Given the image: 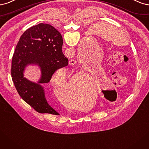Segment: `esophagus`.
Instances as JSON below:
<instances>
[{
	"mask_svg": "<svg viewBox=\"0 0 149 149\" xmlns=\"http://www.w3.org/2000/svg\"><path fill=\"white\" fill-rule=\"evenodd\" d=\"M76 63V61H75V60H74V59H72V60H70V61H69V64H70V65H74V64H75Z\"/></svg>",
	"mask_w": 149,
	"mask_h": 149,
	"instance_id": "1",
	"label": "esophagus"
}]
</instances>
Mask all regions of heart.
Masks as SVG:
<instances>
[{
	"instance_id": "1",
	"label": "heart",
	"mask_w": 149,
	"mask_h": 149,
	"mask_svg": "<svg viewBox=\"0 0 149 149\" xmlns=\"http://www.w3.org/2000/svg\"><path fill=\"white\" fill-rule=\"evenodd\" d=\"M66 74H67V73H66V71H65V69H61L59 70L54 74V75L53 76V77H52V82L55 84L54 82L56 81V80L59 79L60 77H63L64 78H65L66 77ZM81 76H82V75H81V74H79V75H73L71 77L70 81H69V83L68 84V88H65V89H66L68 91L69 90V93L72 92V90L75 88L77 82L78 80L80 78H81ZM60 84H55V86L56 87H57ZM61 87H62V85L61 86Z\"/></svg>"
}]
</instances>
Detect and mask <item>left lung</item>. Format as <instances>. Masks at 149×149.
I'll list each match as a JSON object with an SVG mask.
<instances>
[{"mask_svg":"<svg viewBox=\"0 0 149 149\" xmlns=\"http://www.w3.org/2000/svg\"><path fill=\"white\" fill-rule=\"evenodd\" d=\"M103 92V93H104V97L105 98H106L107 99H108V97H107V96L106 95V93H104V92Z\"/></svg>","mask_w":149,"mask_h":149,"instance_id":"1","label":"left lung"}]
</instances>
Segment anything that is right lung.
Here are the masks:
<instances>
[{
	"mask_svg": "<svg viewBox=\"0 0 149 149\" xmlns=\"http://www.w3.org/2000/svg\"><path fill=\"white\" fill-rule=\"evenodd\" d=\"M63 40L60 33L49 24L40 23L28 28L21 36L12 57L13 82L21 98L38 113L59 115L47 102L43 85L57 69L68 65L62 51ZM30 63L38 64L42 77L38 84L23 77V70Z\"/></svg>",
	"mask_w": 149,
	"mask_h": 149,
	"instance_id": "add662e5",
	"label": "right lung"
}]
</instances>
